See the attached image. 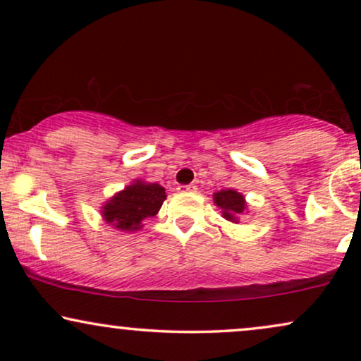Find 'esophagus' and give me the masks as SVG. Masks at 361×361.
I'll use <instances>...</instances> for the list:
<instances>
[{
    "label": "esophagus",
    "mask_w": 361,
    "mask_h": 361,
    "mask_svg": "<svg viewBox=\"0 0 361 361\" xmlns=\"http://www.w3.org/2000/svg\"><path fill=\"white\" fill-rule=\"evenodd\" d=\"M178 192L181 193H192V192H197V186L195 185H183V186H178Z\"/></svg>",
    "instance_id": "1"
}]
</instances>
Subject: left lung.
Segmentation results:
<instances>
[{
  "label": "left lung",
  "instance_id": "8db88e82",
  "mask_svg": "<svg viewBox=\"0 0 361 361\" xmlns=\"http://www.w3.org/2000/svg\"><path fill=\"white\" fill-rule=\"evenodd\" d=\"M214 204L222 210L224 219L231 222H239L238 215H241L247 207L243 195L231 188L214 193Z\"/></svg>",
  "mask_w": 361,
  "mask_h": 361
}]
</instances>
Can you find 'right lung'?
I'll list each match as a JSON object with an SVG mask.
<instances>
[{"instance_id": "right-lung-1", "label": "right lung", "mask_w": 361, "mask_h": 361, "mask_svg": "<svg viewBox=\"0 0 361 361\" xmlns=\"http://www.w3.org/2000/svg\"><path fill=\"white\" fill-rule=\"evenodd\" d=\"M164 200L166 192L163 186L135 180L102 207L103 221L115 229L132 233L142 227L144 219L154 217Z\"/></svg>"}]
</instances>
